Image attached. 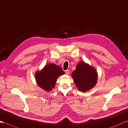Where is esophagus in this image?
I'll use <instances>...</instances> for the list:
<instances>
[{
    "instance_id": "esophagus-1",
    "label": "esophagus",
    "mask_w": 128,
    "mask_h": 128,
    "mask_svg": "<svg viewBox=\"0 0 128 128\" xmlns=\"http://www.w3.org/2000/svg\"><path fill=\"white\" fill-rule=\"evenodd\" d=\"M65 72L66 74H68L70 73V71H69V70H66L65 71Z\"/></svg>"
}]
</instances>
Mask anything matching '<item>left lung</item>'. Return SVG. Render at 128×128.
<instances>
[{
	"label": "left lung",
	"instance_id": "left-lung-1",
	"mask_svg": "<svg viewBox=\"0 0 128 128\" xmlns=\"http://www.w3.org/2000/svg\"><path fill=\"white\" fill-rule=\"evenodd\" d=\"M72 76L78 90L86 92L96 84L98 75L94 68L84 62H80L72 73Z\"/></svg>",
	"mask_w": 128,
	"mask_h": 128
}]
</instances>
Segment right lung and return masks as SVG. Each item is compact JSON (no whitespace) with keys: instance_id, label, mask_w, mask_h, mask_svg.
Returning a JSON list of instances; mask_svg holds the SVG:
<instances>
[{"instance_id":"add662e5","label":"right lung","mask_w":128,"mask_h":128,"mask_svg":"<svg viewBox=\"0 0 128 128\" xmlns=\"http://www.w3.org/2000/svg\"><path fill=\"white\" fill-rule=\"evenodd\" d=\"M65 74L60 66L54 64H48L36 74V80L39 87L46 91L54 87L57 78Z\"/></svg>"}]
</instances>
